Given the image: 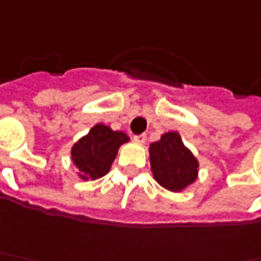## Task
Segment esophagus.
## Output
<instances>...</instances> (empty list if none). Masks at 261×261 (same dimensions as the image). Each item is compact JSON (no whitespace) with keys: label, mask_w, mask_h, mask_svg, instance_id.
<instances>
[{"label":"esophagus","mask_w":261,"mask_h":261,"mask_svg":"<svg viewBox=\"0 0 261 261\" xmlns=\"http://www.w3.org/2000/svg\"><path fill=\"white\" fill-rule=\"evenodd\" d=\"M146 140H147V136H146V134H137V136H134V141L139 143V144H144Z\"/></svg>","instance_id":"esophagus-1"}]
</instances>
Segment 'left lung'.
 Returning <instances> with one entry per match:
<instances>
[{
	"label": "left lung",
	"mask_w": 261,
	"mask_h": 261,
	"mask_svg": "<svg viewBox=\"0 0 261 261\" xmlns=\"http://www.w3.org/2000/svg\"><path fill=\"white\" fill-rule=\"evenodd\" d=\"M150 163L154 179L173 192L185 189L198 176V160L175 131H169L150 144Z\"/></svg>",
	"instance_id": "obj_1"
}]
</instances>
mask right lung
Segmentation results:
<instances>
[{"label":"right lung","instance_id":"right-lung-1","mask_svg":"<svg viewBox=\"0 0 261 261\" xmlns=\"http://www.w3.org/2000/svg\"><path fill=\"white\" fill-rule=\"evenodd\" d=\"M128 140L122 131H113L108 125L96 124L72 147V159L81 172L79 176L88 180L107 175L120 146Z\"/></svg>","mask_w":261,"mask_h":261}]
</instances>
